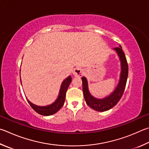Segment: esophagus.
I'll list each match as a JSON object with an SVG mask.
<instances>
[{"instance_id":"obj_1","label":"esophagus","mask_w":149,"mask_h":149,"mask_svg":"<svg viewBox=\"0 0 149 149\" xmlns=\"http://www.w3.org/2000/svg\"><path fill=\"white\" fill-rule=\"evenodd\" d=\"M84 74V71L82 68H75L74 69V72H73V74L75 77H79V76H81L82 75H83Z\"/></svg>"}]
</instances>
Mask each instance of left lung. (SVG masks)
Instances as JSON below:
<instances>
[{"label":"left lung","instance_id":"obj_1","mask_svg":"<svg viewBox=\"0 0 149 149\" xmlns=\"http://www.w3.org/2000/svg\"><path fill=\"white\" fill-rule=\"evenodd\" d=\"M113 49L116 51L118 56H119L121 65V72L119 82H118L115 91L110 95L103 99L94 98L93 96L91 95L88 91V81L86 77H81L83 82V92L86 104L92 109L96 110L97 111H105L109 110L114 107L120 100L121 97L123 96L126 85L128 75V65L126 56L122 49L121 45L118 47L114 48Z\"/></svg>","mask_w":149,"mask_h":149}]
</instances>
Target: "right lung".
I'll list each match as a JSON object with an SVG mask.
<instances>
[{
    "label": "right lung",
    "instance_id": "right-lung-1",
    "mask_svg": "<svg viewBox=\"0 0 149 149\" xmlns=\"http://www.w3.org/2000/svg\"><path fill=\"white\" fill-rule=\"evenodd\" d=\"M21 79V77H20ZM72 82V77L68 76L66 79L63 81L61 86L60 92L57 99L52 104L46 105V106H38V105H34L30 102L27 99V101L30 105L32 107L35 111L40 115L44 116H49L55 114L63 106L66 98V93L67 89L68 88L70 84Z\"/></svg>",
    "mask_w": 149,
    "mask_h": 149
}]
</instances>
